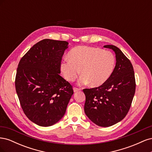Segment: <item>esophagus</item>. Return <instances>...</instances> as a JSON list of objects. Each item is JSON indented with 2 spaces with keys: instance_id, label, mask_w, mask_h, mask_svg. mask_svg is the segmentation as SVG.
I'll return each instance as SVG.
<instances>
[{
  "instance_id": "1",
  "label": "esophagus",
  "mask_w": 152,
  "mask_h": 152,
  "mask_svg": "<svg viewBox=\"0 0 152 152\" xmlns=\"http://www.w3.org/2000/svg\"><path fill=\"white\" fill-rule=\"evenodd\" d=\"M73 91H74V93H76V92H77V91H79L80 90V89H79V88H77V87H73Z\"/></svg>"
}]
</instances>
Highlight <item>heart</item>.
<instances>
[{
  "mask_svg": "<svg viewBox=\"0 0 152 152\" xmlns=\"http://www.w3.org/2000/svg\"><path fill=\"white\" fill-rule=\"evenodd\" d=\"M68 59L61 62V71L65 79L74 81L79 70V85L89 83L91 87L102 86L111 77L115 65V58L108 50L94 48L77 46L68 54Z\"/></svg>",
  "mask_w": 152,
  "mask_h": 152,
  "instance_id": "heart-1",
  "label": "heart"
}]
</instances>
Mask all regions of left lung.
<instances>
[{"instance_id":"1","label":"left lung","mask_w":152,"mask_h":152,"mask_svg":"<svg viewBox=\"0 0 152 152\" xmlns=\"http://www.w3.org/2000/svg\"><path fill=\"white\" fill-rule=\"evenodd\" d=\"M112 49L116 65L110 79L102 86L84 89L86 115L96 125L109 127L121 121L126 116L134 98L136 82L131 61L117 47L106 45Z\"/></svg>"}]
</instances>
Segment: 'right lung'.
I'll use <instances>...</instances> for the list:
<instances>
[{
  "mask_svg": "<svg viewBox=\"0 0 152 152\" xmlns=\"http://www.w3.org/2000/svg\"><path fill=\"white\" fill-rule=\"evenodd\" d=\"M66 41L44 39L31 48L18 64L16 91L30 120L42 127L53 126L65 115L73 91L59 75Z\"/></svg>",
  "mask_w": 152,
  "mask_h": 152,
  "instance_id": "right-lung-1",
  "label": "right lung"
}]
</instances>
